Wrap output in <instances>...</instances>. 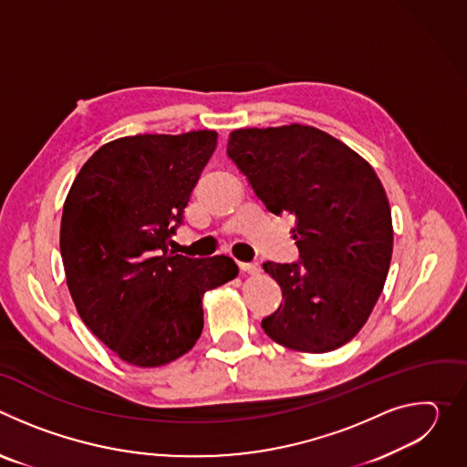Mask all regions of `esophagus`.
<instances>
[{
  "instance_id": "obj_1",
  "label": "esophagus",
  "mask_w": 467,
  "mask_h": 467,
  "mask_svg": "<svg viewBox=\"0 0 467 467\" xmlns=\"http://www.w3.org/2000/svg\"><path fill=\"white\" fill-rule=\"evenodd\" d=\"M240 270L245 274H254L258 272V262H240Z\"/></svg>"
}]
</instances>
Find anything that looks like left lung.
Here are the masks:
<instances>
[{"label": "left lung", "instance_id": "1", "mask_svg": "<svg viewBox=\"0 0 467 467\" xmlns=\"http://www.w3.org/2000/svg\"><path fill=\"white\" fill-rule=\"evenodd\" d=\"M227 155L275 216H296L299 264L265 262L283 290L262 319L277 344L327 353L368 321L389 270L391 211L373 168L344 142L308 125L233 130Z\"/></svg>", "mask_w": 467, "mask_h": 467}]
</instances>
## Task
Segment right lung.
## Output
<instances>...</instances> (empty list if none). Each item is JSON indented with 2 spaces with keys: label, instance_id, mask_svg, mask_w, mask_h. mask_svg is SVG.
I'll return each mask as SVG.
<instances>
[{
  "label": "right lung",
  "instance_id": "right-lung-1",
  "mask_svg": "<svg viewBox=\"0 0 467 467\" xmlns=\"http://www.w3.org/2000/svg\"><path fill=\"white\" fill-rule=\"evenodd\" d=\"M216 142V130L116 139L66 195V283L85 325L130 366L188 353L203 330L205 292L238 275L233 258L175 254L171 240Z\"/></svg>",
  "mask_w": 467,
  "mask_h": 467
}]
</instances>
